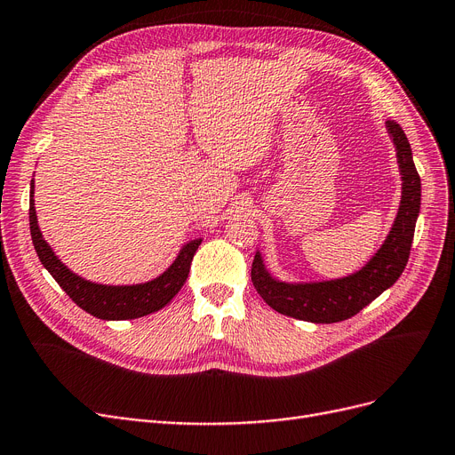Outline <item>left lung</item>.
I'll list each match as a JSON object with an SVG mask.
<instances>
[{
	"label": "left lung",
	"instance_id": "left-lung-1",
	"mask_svg": "<svg viewBox=\"0 0 455 455\" xmlns=\"http://www.w3.org/2000/svg\"><path fill=\"white\" fill-rule=\"evenodd\" d=\"M387 129L395 145L403 185L402 204L385 244L355 275L314 283H285L272 278L258 251L251 263V283L272 310L300 321L339 323L356 315L402 276L409 261L416 218L420 212L422 187L403 129L395 121H387Z\"/></svg>",
	"mask_w": 455,
	"mask_h": 455
}]
</instances>
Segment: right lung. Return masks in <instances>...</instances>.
<instances>
[{
  "label": "right lung",
  "instance_id": "obj_1",
  "mask_svg": "<svg viewBox=\"0 0 455 455\" xmlns=\"http://www.w3.org/2000/svg\"><path fill=\"white\" fill-rule=\"evenodd\" d=\"M33 180L29 190V229L35 251L43 263V267L50 272L60 283V287L78 304L82 310L93 317L106 321H123V319H136L148 314L158 312L164 307L185 285L190 263L197 246L202 244V239L190 241L179 251L177 259L170 265L166 272L151 282L136 283V285H102L80 278L70 268H67L61 259L53 253L48 243L43 239V233L37 224V212H35L33 202Z\"/></svg>",
  "mask_w": 455,
  "mask_h": 455
}]
</instances>
